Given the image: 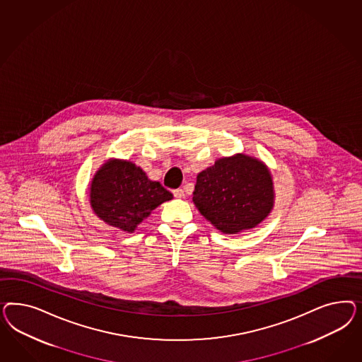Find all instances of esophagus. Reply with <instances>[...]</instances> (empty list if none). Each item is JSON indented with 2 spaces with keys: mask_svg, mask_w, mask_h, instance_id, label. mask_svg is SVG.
Instances as JSON below:
<instances>
[{
  "mask_svg": "<svg viewBox=\"0 0 362 362\" xmlns=\"http://www.w3.org/2000/svg\"><path fill=\"white\" fill-rule=\"evenodd\" d=\"M173 192H174V197H177V199L185 197V189H182V188H176Z\"/></svg>",
  "mask_w": 362,
  "mask_h": 362,
  "instance_id": "34e87169",
  "label": "esophagus"
}]
</instances>
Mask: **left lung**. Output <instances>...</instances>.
I'll return each instance as SVG.
<instances>
[{
    "label": "left lung",
    "mask_w": 362,
    "mask_h": 362,
    "mask_svg": "<svg viewBox=\"0 0 362 362\" xmlns=\"http://www.w3.org/2000/svg\"><path fill=\"white\" fill-rule=\"evenodd\" d=\"M192 200L223 233L251 230L274 207L272 177L268 168L251 156L221 158L197 175Z\"/></svg>",
    "instance_id": "obj_1"
}]
</instances>
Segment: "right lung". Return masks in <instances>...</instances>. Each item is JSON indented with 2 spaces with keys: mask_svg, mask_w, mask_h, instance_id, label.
<instances>
[{
  "mask_svg": "<svg viewBox=\"0 0 362 362\" xmlns=\"http://www.w3.org/2000/svg\"><path fill=\"white\" fill-rule=\"evenodd\" d=\"M171 199L173 194L159 182L150 180L142 168L123 160L107 162L90 187V203L97 216L127 232Z\"/></svg>",
  "mask_w": 362,
  "mask_h": 362,
  "instance_id": "right-lung-1",
  "label": "right lung"
}]
</instances>
